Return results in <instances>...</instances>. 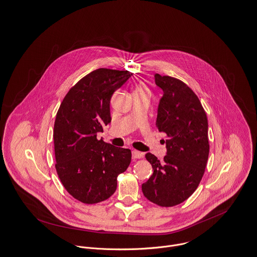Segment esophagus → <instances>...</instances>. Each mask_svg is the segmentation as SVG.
<instances>
[{
    "instance_id": "1",
    "label": "esophagus",
    "mask_w": 257,
    "mask_h": 257,
    "mask_svg": "<svg viewBox=\"0 0 257 257\" xmlns=\"http://www.w3.org/2000/svg\"><path fill=\"white\" fill-rule=\"evenodd\" d=\"M144 157V154L139 152V151H136V150H133L132 151V158L133 160H137V159H142Z\"/></svg>"
}]
</instances>
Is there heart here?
I'll list each match as a JSON object with an SVG mask.
<instances>
[{
	"label": "heart",
	"instance_id": "b5f03b06",
	"mask_svg": "<svg viewBox=\"0 0 257 257\" xmlns=\"http://www.w3.org/2000/svg\"><path fill=\"white\" fill-rule=\"evenodd\" d=\"M136 91H147V92H148V88L144 86H138V88L136 89Z\"/></svg>",
	"mask_w": 257,
	"mask_h": 257
}]
</instances>
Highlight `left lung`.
Listing matches in <instances>:
<instances>
[{
    "mask_svg": "<svg viewBox=\"0 0 257 257\" xmlns=\"http://www.w3.org/2000/svg\"><path fill=\"white\" fill-rule=\"evenodd\" d=\"M155 82L164 91L156 125L167 135L168 153L163 162L146 154L154 172L142 191L151 202L172 207L188 199L203 177L210 149L208 120L198 96L182 81L156 74Z\"/></svg>",
    "mask_w": 257,
    "mask_h": 257,
    "instance_id": "obj_1",
    "label": "left lung"
}]
</instances>
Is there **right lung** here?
Instances as JSON below:
<instances>
[{
  "instance_id": "1",
  "label": "right lung",
  "mask_w": 257,
  "mask_h": 257,
  "mask_svg": "<svg viewBox=\"0 0 257 257\" xmlns=\"http://www.w3.org/2000/svg\"><path fill=\"white\" fill-rule=\"evenodd\" d=\"M133 75L100 68L87 74L65 95L58 109L53 139L55 169L70 195L85 204L108 199L117 176L131 163V151L97 140L111 121L110 99Z\"/></svg>"
}]
</instances>
